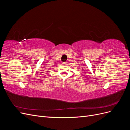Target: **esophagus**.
Wrapping results in <instances>:
<instances>
[{
  "label": "esophagus",
  "instance_id": "obj_1",
  "mask_svg": "<svg viewBox=\"0 0 130 130\" xmlns=\"http://www.w3.org/2000/svg\"><path fill=\"white\" fill-rule=\"evenodd\" d=\"M68 63V62H63V64H64V65H66V64H67Z\"/></svg>",
  "mask_w": 130,
  "mask_h": 130
}]
</instances>
